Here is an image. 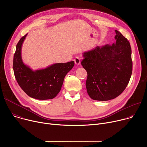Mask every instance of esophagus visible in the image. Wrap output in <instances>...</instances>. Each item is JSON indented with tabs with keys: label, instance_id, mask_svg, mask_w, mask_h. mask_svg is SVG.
Returning <instances> with one entry per match:
<instances>
[{
	"label": "esophagus",
	"instance_id": "obj_1",
	"mask_svg": "<svg viewBox=\"0 0 147 147\" xmlns=\"http://www.w3.org/2000/svg\"><path fill=\"white\" fill-rule=\"evenodd\" d=\"M74 62L76 63V64L77 65H79L80 64V63H81V59L80 57H76L75 59H74Z\"/></svg>",
	"mask_w": 147,
	"mask_h": 147
}]
</instances>
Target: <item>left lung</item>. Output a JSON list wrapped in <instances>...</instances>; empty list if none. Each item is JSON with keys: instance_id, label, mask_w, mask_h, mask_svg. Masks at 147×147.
Listing matches in <instances>:
<instances>
[{"instance_id": "8db88e82", "label": "left lung", "mask_w": 147, "mask_h": 147, "mask_svg": "<svg viewBox=\"0 0 147 147\" xmlns=\"http://www.w3.org/2000/svg\"><path fill=\"white\" fill-rule=\"evenodd\" d=\"M115 42L97 46L83 53L82 65L87 71L86 86L91 98L108 101L125 89L132 71L131 48L123 35L115 30Z\"/></svg>"}]
</instances>
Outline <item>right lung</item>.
<instances>
[{
    "label": "right lung",
    "mask_w": 147,
    "mask_h": 147,
    "mask_svg": "<svg viewBox=\"0 0 147 147\" xmlns=\"http://www.w3.org/2000/svg\"><path fill=\"white\" fill-rule=\"evenodd\" d=\"M26 36L27 34L20 39L13 57V67L17 82L32 98L52 99L60 92L64 77L73 67L74 62L55 63L45 69L33 70L24 64L22 59V46Z\"/></svg>",
    "instance_id": "right-lung-1"
}]
</instances>
